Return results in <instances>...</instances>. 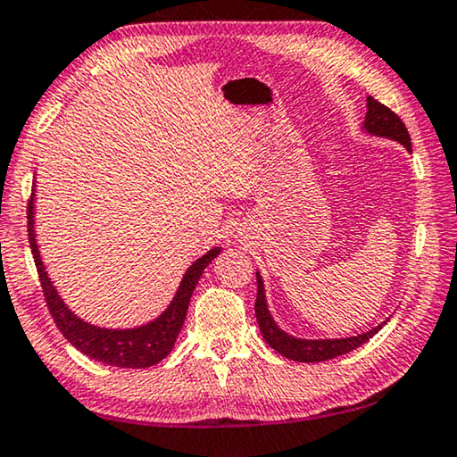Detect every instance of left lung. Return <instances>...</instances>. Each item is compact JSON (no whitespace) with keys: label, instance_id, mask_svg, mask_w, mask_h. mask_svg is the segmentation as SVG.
<instances>
[{"label":"left lung","instance_id":"8db88e82","mask_svg":"<svg viewBox=\"0 0 457 457\" xmlns=\"http://www.w3.org/2000/svg\"><path fill=\"white\" fill-rule=\"evenodd\" d=\"M363 131H367L370 135H376V137H386V139L403 143L408 152H412L411 135H408L404 122L400 120L396 112H392L390 108L384 106L381 102H378L371 96L367 98V114L363 122ZM256 285H258V294H256L254 312H256L258 326H261L262 338L267 340L270 349H275L278 355L287 357L291 361H299V363H318V361H328L338 355H345V353L357 349V346L376 337L386 324L381 322L370 332H363V335H357V337H346V338H316V340L295 338L278 328L275 320H272L270 312L267 308V295H264V283H262L261 272H256Z\"/></svg>","mask_w":457,"mask_h":457}]
</instances>
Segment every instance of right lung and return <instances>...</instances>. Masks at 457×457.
<instances>
[{"label":"right lung","instance_id":"obj_1","mask_svg":"<svg viewBox=\"0 0 457 457\" xmlns=\"http://www.w3.org/2000/svg\"><path fill=\"white\" fill-rule=\"evenodd\" d=\"M26 213H29V240L34 264H37L38 270L40 287H43L46 305H49V312L61 335L70 340L79 353L112 367L143 370V367H152L160 363L163 357H168V353L174 349L176 338L180 335L182 324H185L188 303L196 283H199L203 270L220 254L221 248H211L205 256L196 258L190 264L185 277H182L174 299L152 322L137 326V328H100V326H94L78 318V314H73L57 294L49 275H46L43 258H40L37 246V234H34V193L29 201V211Z\"/></svg>","mask_w":457,"mask_h":457}]
</instances>
